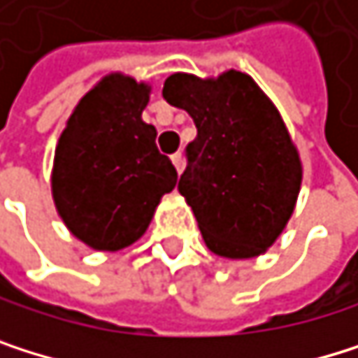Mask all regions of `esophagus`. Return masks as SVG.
Here are the masks:
<instances>
[{
  "label": "esophagus",
  "mask_w": 358,
  "mask_h": 358,
  "mask_svg": "<svg viewBox=\"0 0 358 358\" xmlns=\"http://www.w3.org/2000/svg\"><path fill=\"white\" fill-rule=\"evenodd\" d=\"M171 159H173V164H175L177 173H181V171H183V155L177 151V153H173V155H171Z\"/></svg>",
  "instance_id": "34e87169"
}]
</instances>
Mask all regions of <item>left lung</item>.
Listing matches in <instances>:
<instances>
[{
	"label": "left lung",
	"mask_w": 358,
	"mask_h": 358,
	"mask_svg": "<svg viewBox=\"0 0 358 358\" xmlns=\"http://www.w3.org/2000/svg\"><path fill=\"white\" fill-rule=\"evenodd\" d=\"M162 96L199 130L185 147L179 192L207 248L224 258L260 256L288 224L303 177L278 108L237 70L217 78L171 74Z\"/></svg>",
	"instance_id": "left-lung-1"
}]
</instances>
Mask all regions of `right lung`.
<instances>
[{
	"label": "right lung",
	"mask_w": 358,
	"mask_h": 358,
	"mask_svg": "<svg viewBox=\"0 0 358 358\" xmlns=\"http://www.w3.org/2000/svg\"><path fill=\"white\" fill-rule=\"evenodd\" d=\"M151 87L108 74L85 94L59 136L52 201L70 232L94 250L117 252L145 235L159 199L177 183L143 121Z\"/></svg>",
	"instance_id": "obj_1"
}]
</instances>
